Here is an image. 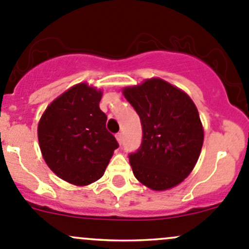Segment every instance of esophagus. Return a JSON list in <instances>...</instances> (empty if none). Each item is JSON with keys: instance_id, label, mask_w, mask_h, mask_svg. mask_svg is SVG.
I'll list each match as a JSON object with an SVG mask.
<instances>
[{"instance_id": "obj_1", "label": "esophagus", "mask_w": 249, "mask_h": 249, "mask_svg": "<svg viewBox=\"0 0 249 249\" xmlns=\"http://www.w3.org/2000/svg\"><path fill=\"white\" fill-rule=\"evenodd\" d=\"M115 137H117V141H118V143H119V144H122V143H123V141H124V135H123L122 132H119V134H117V135H115Z\"/></svg>"}]
</instances>
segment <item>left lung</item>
<instances>
[{
    "instance_id": "left-lung-1",
    "label": "left lung",
    "mask_w": 249,
    "mask_h": 249,
    "mask_svg": "<svg viewBox=\"0 0 249 249\" xmlns=\"http://www.w3.org/2000/svg\"><path fill=\"white\" fill-rule=\"evenodd\" d=\"M142 124V143L129 155L135 177L153 190L184 180L200 157L203 129L193 100L170 83L152 78L123 89Z\"/></svg>"
}]
</instances>
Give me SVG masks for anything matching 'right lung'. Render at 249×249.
Segmentation results:
<instances>
[{
	"label": "right lung",
	"mask_w": 249,
	"mask_h": 249,
	"mask_svg": "<svg viewBox=\"0 0 249 249\" xmlns=\"http://www.w3.org/2000/svg\"><path fill=\"white\" fill-rule=\"evenodd\" d=\"M102 91L79 83L55 99L38 123V142L47 165L74 185L100 179L118 142L100 109Z\"/></svg>",
	"instance_id": "1"
}]
</instances>
